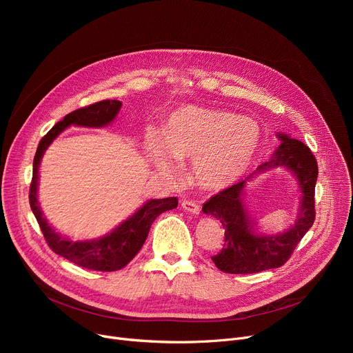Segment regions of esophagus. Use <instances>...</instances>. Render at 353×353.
<instances>
[{"label":"esophagus","instance_id":"34e87169","mask_svg":"<svg viewBox=\"0 0 353 353\" xmlns=\"http://www.w3.org/2000/svg\"><path fill=\"white\" fill-rule=\"evenodd\" d=\"M181 208H183L184 210H188V212L193 213V214H199V212H200V206L197 205V203H194V201H192V200H184V201H181Z\"/></svg>","mask_w":353,"mask_h":353}]
</instances>
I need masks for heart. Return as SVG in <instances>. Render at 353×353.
Returning a JSON list of instances; mask_svg holds the SVG:
<instances>
[{
	"label": "heart",
	"mask_w": 353,
	"mask_h": 353,
	"mask_svg": "<svg viewBox=\"0 0 353 353\" xmlns=\"http://www.w3.org/2000/svg\"><path fill=\"white\" fill-rule=\"evenodd\" d=\"M259 141L261 128L250 119L221 110L184 107L165 121L161 136L153 130L148 132L144 147L161 176H176L172 159L192 160V176L199 186L220 190L243 174Z\"/></svg>",
	"instance_id": "obj_1"
}]
</instances>
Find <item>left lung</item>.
Listing matches in <instances>:
<instances>
[{
	"instance_id": "8db88e82",
	"label": "left lung",
	"mask_w": 353,
	"mask_h": 353,
	"mask_svg": "<svg viewBox=\"0 0 353 353\" xmlns=\"http://www.w3.org/2000/svg\"><path fill=\"white\" fill-rule=\"evenodd\" d=\"M282 144L269 161L233 186L219 192L203 205V213L216 217L225 228V245L212 261L225 273L245 274L281 268L292 256L294 248L312 228L314 210V186L318 180V163L310 148L286 134H277ZM286 166L299 179L303 192L301 210L295 225L282 235H257L254 222L243 205V189L256 174L274 166Z\"/></svg>"
}]
</instances>
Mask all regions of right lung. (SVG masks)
I'll return each instance as SVG.
<instances>
[{
	"label": "right lung",
	"mask_w": 353,
	"mask_h": 353,
	"mask_svg": "<svg viewBox=\"0 0 353 353\" xmlns=\"http://www.w3.org/2000/svg\"><path fill=\"white\" fill-rule=\"evenodd\" d=\"M121 103L117 100H103L91 105L71 111L61 121L55 124L41 139L32 163V180L30 186V206L39 221L40 229L50 249L63 256L67 261L76 263L88 270L116 272L123 269L139 253L144 245L148 230L154 219L167 212L176 209L179 205L177 197L148 200L132 217L116 228L113 232L96 240L85 242H72V240L55 233L47 223L46 217L37 200V186H39V167L41 157L51 141L57 137L64 128L70 125L83 127H104L113 121L120 111Z\"/></svg>",
	"instance_id": "1"
}]
</instances>
